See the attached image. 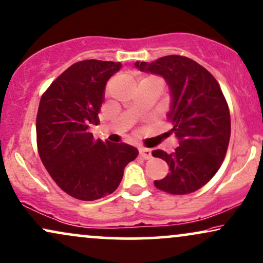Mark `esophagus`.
Here are the masks:
<instances>
[{
    "label": "esophagus",
    "instance_id": "34e87169",
    "mask_svg": "<svg viewBox=\"0 0 263 263\" xmlns=\"http://www.w3.org/2000/svg\"><path fill=\"white\" fill-rule=\"evenodd\" d=\"M139 153L144 159H149L152 157L151 149L146 148V147H139Z\"/></svg>",
    "mask_w": 263,
    "mask_h": 263
}]
</instances>
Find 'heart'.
I'll use <instances>...</instances> for the list:
<instances>
[{
	"mask_svg": "<svg viewBox=\"0 0 263 263\" xmlns=\"http://www.w3.org/2000/svg\"><path fill=\"white\" fill-rule=\"evenodd\" d=\"M149 77H151V76H149Z\"/></svg>",
	"mask_w": 263,
	"mask_h": 263,
	"instance_id": "1",
	"label": "heart"
}]
</instances>
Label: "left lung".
Masks as SVG:
<instances>
[{
  "label": "left lung",
  "mask_w": 263,
  "mask_h": 263,
  "mask_svg": "<svg viewBox=\"0 0 263 263\" xmlns=\"http://www.w3.org/2000/svg\"><path fill=\"white\" fill-rule=\"evenodd\" d=\"M141 71L159 74L173 94L168 118L170 132L180 140L173 153L152 151L169 165L158 190L170 194L196 192L213 179L222 164L231 138V116L219 82L205 67L182 55H166L155 63H140Z\"/></svg>",
  "instance_id": "left-lung-1"
}]
</instances>
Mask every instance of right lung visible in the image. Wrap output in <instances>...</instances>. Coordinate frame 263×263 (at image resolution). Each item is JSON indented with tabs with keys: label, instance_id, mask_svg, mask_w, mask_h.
<instances>
[{
	"label": "right lung",
	"instance_id": "1",
	"mask_svg": "<svg viewBox=\"0 0 263 263\" xmlns=\"http://www.w3.org/2000/svg\"><path fill=\"white\" fill-rule=\"evenodd\" d=\"M121 63L83 60L71 65L41 98L37 149L58 186L81 200L100 199L117 190L125 165L139 151L124 142H102L88 133L99 123L104 89Z\"/></svg>",
	"mask_w": 263,
	"mask_h": 263
}]
</instances>
